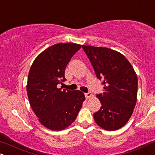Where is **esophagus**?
Returning a JSON list of instances; mask_svg holds the SVG:
<instances>
[{
	"label": "esophagus",
	"mask_w": 155,
	"mask_h": 155,
	"mask_svg": "<svg viewBox=\"0 0 155 155\" xmlns=\"http://www.w3.org/2000/svg\"><path fill=\"white\" fill-rule=\"evenodd\" d=\"M92 94L91 92H87V93H85V97H86V99H89L92 97Z\"/></svg>",
	"instance_id": "obj_1"
}]
</instances>
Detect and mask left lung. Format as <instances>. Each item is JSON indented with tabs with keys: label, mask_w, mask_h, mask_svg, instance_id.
<instances>
[{
	"label": "left lung",
	"mask_w": 155,
	"mask_h": 155,
	"mask_svg": "<svg viewBox=\"0 0 155 155\" xmlns=\"http://www.w3.org/2000/svg\"><path fill=\"white\" fill-rule=\"evenodd\" d=\"M100 80L103 94H97L101 102L94 119L100 127L115 131L126 125L137 103L138 79L135 71L123 54L110 48L82 45Z\"/></svg>",
	"instance_id": "obj_1"
}]
</instances>
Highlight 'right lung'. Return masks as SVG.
I'll return each instance as SVG.
<instances>
[{
    "label": "right lung",
    "instance_id": "right-lung-1",
    "mask_svg": "<svg viewBox=\"0 0 155 155\" xmlns=\"http://www.w3.org/2000/svg\"><path fill=\"white\" fill-rule=\"evenodd\" d=\"M81 48L76 43H58L37 55L29 70L27 92L39 121L53 131H61L76 120L85 96L79 90L58 88L66 79L65 69Z\"/></svg>",
    "mask_w": 155,
    "mask_h": 155
}]
</instances>
